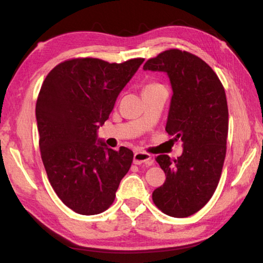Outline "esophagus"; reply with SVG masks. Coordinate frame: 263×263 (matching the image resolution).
I'll use <instances>...</instances> for the list:
<instances>
[{
    "mask_svg": "<svg viewBox=\"0 0 263 263\" xmlns=\"http://www.w3.org/2000/svg\"><path fill=\"white\" fill-rule=\"evenodd\" d=\"M133 163L135 164H147L151 166L153 163L152 157L151 154L145 153V152H136L133 155Z\"/></svg>",
    "mask_w": 263,
    "mask_h": 263,
    "instance_id": "34e87169",
    "label": "esophagus"
}]
</instances>
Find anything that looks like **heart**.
<instances>
[{
	"mask_svg": "<svg viewBox=\"0 0 263 263\" xmlns=\"http://www.w3.org/2000/svg\"><path fill=\"white\" fill-rule=\"evenodd\" d=\"M160 84H158V83H149V84H147V86L145 87V89H149V88H155V87H159Z\"/></svg>",
	"mask_w": 263,
	"mask_h": 263,
	"instance_id": "1",
	"label": "heart"
}]
</instances>
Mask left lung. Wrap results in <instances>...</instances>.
<instances>
[{
	"instance_id": "8db88e82",
	"label": "left lung",
	"mask_w": 263,
	"mask_h": 263,
	"mask_svg": "<svg viewBox=\"0 0 263 263\" xmlns=\"http://www.w3.org/2000/svg\"><path fill=\"white\" fill-rule=\"evenodd\" d=\"M144 69L164 72L171 80L166 131L183 146L177 159H155L166 181L153 191V202L168 216L189 217L210 201L221 175L229 133L224 87L205 61L177 48L148 59Z\"/></svg>"
}]
</instances>
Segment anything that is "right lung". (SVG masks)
<instances>
[{
	"mask_svg": "<svg viewBox=\"0 0 263 263\" xmlns=\"http://www.w3.org/2000/svg\"><path fill=\"white\" fill-rule=\"evenodd\" d=\"M142 62L78 58L57 65L44 80L35 104L42 160L58 197L80 215L105 211L131 167L132 151L109 148L97 130Z\"/></svg>",
	"mask_w": 263,
	"mask_h": 263,
	"instance_id": "1",
	"label": "right lung"
}]
</instances>
